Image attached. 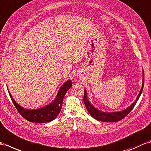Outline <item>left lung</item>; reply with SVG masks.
<instances>
[{
    "label": "left lung",
    "mask_w": 151,
    "mask_h": 151,
    "mask_svg": "<svg viewBox=\"0 0 151 151\" xmlns=\"http://www.w3.org/2000/svg\"><path fill=\"white\" fill-rule=\"evenodd\" d=\"M143 78H142V88L139 92L138 95L137 96V98L136 100L131 104V105L127 108V109L123 110L122 111H112V112H106V111H103L98 109L96 108L90 102L89 100L88 99L87 92V90L85 88L84 90V97H83V102L85 105L86 106V109H87L88 113L92 116L94 119L98 120L99 121L102 122H117L121 121L123 118H124L128 114L130 111L133 110L134 105H136L137 101L138 100L139 98L142 94L143 88H144V72L143 70Z\"/></svg>",
    "instance_id": "left-lung-1"
}]
</instances>
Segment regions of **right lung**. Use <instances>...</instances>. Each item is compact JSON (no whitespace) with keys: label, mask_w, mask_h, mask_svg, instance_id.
Segmentation results:
<instances>
[{"label":"right lung","mask_w":151,"mask_h":151,"mask_svg":"<svg viewBox=\"0 0 151 151\" xmlns=\"http://www.w3.org/2000/svg\"><path fill=\"white\" fill-rule=\"evenodd\" d=\"M71 86L72 81L70 80H67L62 85L55 98L53 101L47 105L36 109H27L22 107L13 99L9 91L8 92L14 105L23 117L30 122L45 123L51 122L57 117L61 110L64 96ZM7 90H8V88H7Z\"/></svg>","instance_id":"1"}]
</instances>
